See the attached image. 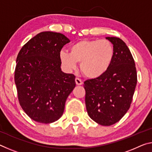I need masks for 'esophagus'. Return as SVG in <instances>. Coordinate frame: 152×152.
Listing matches in <instances>:
<instances>
[{
  "label": "esophagus",
  "mask_w": 152,
  "mask_h": 152,
  "mask_svg": "<svg viewBox=\"0 0 152 152\" xmlns=\"http://www.w3.org/2000/svg\"><path fill=\"white\" fill-rule=\"evenodd\" d=\"M75 82H76V85H78V86L82 85V84H83V82H82V81L81 80L78 78H76L75 79Z\"/></svg>",
  "instance_id": "obj_1"
}]
</instances>
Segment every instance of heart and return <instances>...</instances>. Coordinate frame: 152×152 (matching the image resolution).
Wrapping results in <instances>:
<instances>
[{
    "instance_id": "heart-1",
    "label": "heart",
    "mask_w": 152,
    "mask_h": 152,
    "mask_svg": "<svg viewBox=\"0 0 152 152\" xmlns=\"http://www.w3.org/2000/svg\"><path fill=\"white\" fill-rule=\"evenodd\" d=\"M70 53L62 50L60 52L61 65L68 71L74 70L77 62L87 78H98L107 72L114 58L115 50L109 40L83 39L74 43Z\"/></svg>"
}]
</instances>
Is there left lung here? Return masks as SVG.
I'll return each instance as SVG.
<instances>
[{
  "label": "left lung",
  "mask_w": 152,
  "mask_h": 152,
  "mask_svg": "<svg viewBox=\"0 0 152 152\" xmlns=\"http://www.w3.org/2000/svg\"><path fill=\"white\" fill-rule=\"evenodd\" d=\"M115 54L111 65L104 75L84 82L87 113L99 124L109 126L124 116L132 103L137 72L129 49L120 38L107 37Z\"/></svg>",
  "instance_id": "1"
}]
</instances>
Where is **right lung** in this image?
<instances>
[{"instance_id": "obj_1", "label": "right lung", "mask_w": 152, "mask_h": 152, "mask_svg": "<svg viewBox=\"0 0 152 152\" xmlns=\"http://www.w3.org/2000/svg\"><path fill=\"white\" fill-rule=\"evenodd\" d=\"M70 41L64 34L43 31L20 50L15 71L20 105L31 119L51 123L63 115L67 98L76 86L75 76L63 72L60 52Z\"/></svg>"}]
</instances>
